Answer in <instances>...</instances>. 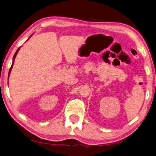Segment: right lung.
Listing matches in <instances>:
<instances>
[{"instance_id":"obj_1","label":"right lung","mask_w":156,"mask_h":156,"mask_svg":"<svg viewBox=\"0 0 156 156\" xmlns=\"http://www.w3.org/2000/svg\"><path fill=\"white\" fill-rule=\"evenodd\" d=\"M19 49H20V48H18V50H17V51H16V53L14 54V56H13V62H12V66H11V68H10V69H9V74H10V72H11V70H12V66H13V62H14V59H15V57H16V55H17V53H18V51H19Z\"/></svg>"}]
</instances>
